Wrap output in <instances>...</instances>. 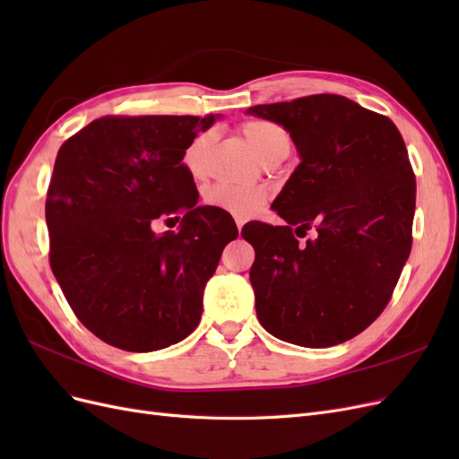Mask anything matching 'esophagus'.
<instances>
[{
    "label": "esophagus",
    "mask_w": 459,
    "mask_h": 459,
    "mask_svg": "<svg viewBox=\"0 0 459 459\" xmlns=\"http://www.w3.org/2000/svg\"><path fill=\"white\" fill-rule=\"evenodd\" d=\"M243 224H245V221H243V220H238V230H239V231L243 230Z\"/></svg>",
    "instance_id": "esophagus-1"
}]
</instances>
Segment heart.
Masks as SVG:
<instances>
[{"label": "heart", "mask_w": 459, "mask_h": 459, "mask_svg": "<svg viewBox=\"0 0 459 459\" xmlns=\"http://www.w3.org/2000/svg\"><path fill=\"white\" fill-rule=\"evenodd\" d=\"M247 143L256 152L258 159L266 164L275 159H285L290 149L289 134L280 124L270 120H248L241 126ZM211 135L199 134L187 143L182 164L191 178H201L204 174V155ZM204 201L216 211L226 212L238 220L251 218L260 211L266 201L264 191L258 187H238V186H214L206 191Z\"/></svg>", "instance_id": "1"}]
</instances>
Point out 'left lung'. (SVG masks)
I'll return each instance as SVG.
<instances>
[{
  "mask_svg": "<svg viewBox=\"0 0 459 459\" xmlns=\"http://www.w3.org/2000/svg\"><path fill=\"white\" fill-rule=\"evenodd\" d=\"M247 115L283 126L299 166L272 203L285 226L247 224L262 327L307 349L356 337L391 300L411 251L415 178L393 120L322 93L256 105ZM316 228L298 247L292 226Z\"/></svg>",
  "mask_w": 459,
  "mask_h": 459,
  "instance_id": "1",
  "label": "left lung"
}]
</instances>
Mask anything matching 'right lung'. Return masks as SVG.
Segmentation results:
<instances>
[{
    "mask_svg": "<svg viewBox=\"0 0 459 459\" xmlns=\"http://www.w3.org/2000/svg\"><path fill=\"white\" fill-rule=\"evenodd\" d=\"M220 115L105 117L66 140L46 201L49 262L76 317L128 352L191 335L206 281L238 239L230 214L199 206L182 157ZM183 216L178 232L157 219Z\"/></svg>",
    "mask_w": 459,
    "mask_h": 459,
    "instance_id": "obj_1",
    "label": "right lung"
}]
</instances>
